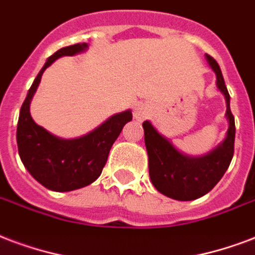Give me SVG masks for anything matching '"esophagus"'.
Segmentation results:
<instances>
[{"label": "esophagus", "mask_w": 255, "mask_h": 255, "mask_svg": "<svg viewBox=\"0 0 255 255\" xmlns=\"http://www.w3.org/2000/svg\"><path fill=\"white\" fill-rule=\"evenodd\" d=\"M148 114V109L145 105H138V106H135L134 109V118L138 121H142L145 117Z\"/></svg>", "instance_id": "34e87169"}]
</instances>
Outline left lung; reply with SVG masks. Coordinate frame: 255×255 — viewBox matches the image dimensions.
Instances as JSON below:
<instances>
[{
  "mask_svg": "<svg viewBox=\"0 0 255 255\" xmlns=\"http://www.w3.org/2000/svg\"><path fill=\"white\" fill-rule=\"evenodd\" d=\"M206 59L215 72L216 86L226 99L229 129L225 141L206 156L189 157L179 152L149 121L142 124L149 158V176L153 185L162 195L181 202L195 200L210 192L223 177L234 156L235 122L230 110L229 91L219 64L210 55H206Z\"/></svg>",
  "mask_w": 255,
  "mask_h": 255,
  "instance_id": "obj_1",
  "label": "left lung"
}]
</instances>
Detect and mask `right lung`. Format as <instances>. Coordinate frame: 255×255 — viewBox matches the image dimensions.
Segmentation results:
<instances>
[{"instance_id":"1","label":"right lung","mask_w":255,"mask_h":255,"mask_svg":"<svg viewBox=\"0 0 255 255\" xmlns=\"http://www.w3.org/2000/svg\"><path fill=\"white\" fill-rule=\"evenodd\" d=\"M87 44L64 47L48 57L30 86L22 103L17 124V146L24 166L45 188L67 192L83 188L98 179L113 143L122 128L131 121L130 110L112 116L89 134L74 139L59 138L37 125L30 117L29 106L45 68L62 56H74L87 49Z\"/></svg>"}]
</instances>
